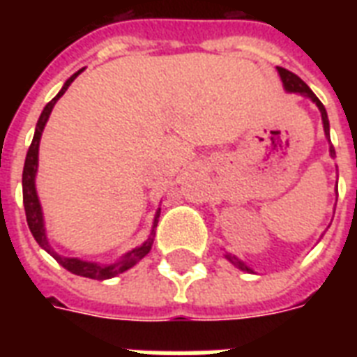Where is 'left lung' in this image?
<instances>
[{
    "instance_id": "left-lung-1",
    "label": "left lung",
    "mask_w": 357,
    "mask_h": 357,
    "mask_svg": "<svg viewBox=\"0 0 357 357\" xmlns=\"http://www.w3.org/2000/svg\"><path fill=\"white\" fill-rule=\"evenodd\" d=\"M278 72H280V77H282V81H283V86H285V89H287L289 92H298V94H302V96L311 98V100H313V102L317 103V107H319V111H321V114H322V123H324V133H326V137H330V122H328L326 109H324V105H322V103H321V100H319V98H317L315 94H313V91H311L310 86L305 85L304 81L300 79V77L296 74H293V72H289V70L282 68V66H278ZM330 153H332V157L335 155V148H333V144L330 146ZM228 259L231 261V263H234V265L237 266V268H241V271L252 272L248 268V266L244 265V263L241 259H237L235 255H228Z\"/></svg>"
}]
</instances>
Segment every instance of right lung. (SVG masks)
Segmentation results:
<instances>
[{"label":"right lung","mask_w":357,"mask_h":357,"mask_svg":"<svg viewBox=\"0 0 357 357\" xmlns=\"http://www.w3.org/2000/svg\"><path fill=\"white\" fill-rule=\"evenodd\" d=\"M79 75V72H75L72 77H70L64 86L61 89L57 96L53 98L52 102L47 103L44 111H42L38 123H36L35 137H33V142H31L29 150H27V155H25V165H24V174H22V187H24V207H25V217H27V226H29L31 234L35 237V241L40 244L42 248L46 250L47 254H52L55 257L59 265H63L66 271H70L72 274H77V276L83 278H92V280H109V278H114L116 274H122L128 268L135 266L142 257H144L148 252L151 250V244H153V238H155V229H151L150 237L142 246L131 250L129 254H126L120 261L113 263V265H96V263H89V261L75 259V257H61L59 254H55L52 250V246L47 244L46 238V229H44V218H42V209L40 202H38V196H36L35 189V174L36 167H38V144H40L42 131H44V126H46L50 114H52L53 105L57 103V100L63 96L64 92L68 91L70 83ZM159 213L155 215V222H153V228L157 226V220H159Z\"/></svg>","instance_id":"obj_1"}]
</instances>
